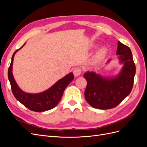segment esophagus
<instances>
[{"instance_id": "esophagus-1", "label": "esophagus", "mask_w": 147, "mask_h": 147, "mask_svg": "<svg viewBox=\"0 0 147 147\" xmlns=\"http://www.w3.org/2000/svg\"><path fill=\"white\" fill-rule=\"evenodd\" d=\"M82 74V68L80 67H77L74 70V74L75 76H79Z\"/></svg>"}]
</instances>
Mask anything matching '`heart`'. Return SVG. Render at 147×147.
<instances>
[{"label":"heart","instance_id":"obj_1","mask_svg":"<svg viewBox=\"0 0 147 147\" xmlns=\"http://www.w3.org/2000/svg\"><path fill=\"white\" fill-rule=\"evenodd\" d=\"M104 54H105V51L104 49H102V50L99 51V52L97 53V54L96 55V56L95 57V61H98L100 60L102 57H104Z\"/></svg>","mask_w":147,"mask_h":147}]
</instances>
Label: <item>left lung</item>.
Segmentation results:
<instances>
[{
	"mask_svg": "<svg viewBox=\"0 0 147 147\" xmlns=\"http://www.w3.org/2000/svg\"><path fill=\"white\" fill-rule=\"evenodd\" d=\"M117 55L123 68L118 77L107 79L94 72L83 75L87 81L84 97L89 104L95 109L107 110L117 107L132 91L136 74V65L129 47L119 41Z\"/></svg>",
	"mask_w": 147,
	"mask_h": 147,
	"instance_id": "left-lung-1",
	"label": "left lung"
}]
</instances>
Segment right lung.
<instances>
[{
    "instance_id": "obj_1",
    "label": "right lung",
    "mask_w": 147,
    "mask_h": 147,
    "mask_svg": "<svg viewBox=\"0 0 147 147\" xmlns=\"http://www.w3.org/2000/svg\"><path fill=\"white\" fill-rule=\"evenodd\" d=\"M22 47L18 49L13 53L11 64L8 70V78L10 83L13 94L15 98L22 104L34 112H42L51 110L55 107L59 103L65 88L74 80V74L70 73L67 75L50 88L43 92L38 94H29L23 92L17 85L11 72L14 56Z\"/></svg>"
}]
</instances>
